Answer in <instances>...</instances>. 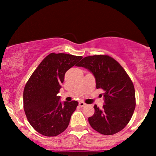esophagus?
Listing matches in <instances>:
<instances>
[{
  "label": "esophagus",
  "mask_w": 156,
  "mask_h": 156,
  "mask_svg": "<svg viewBox=\"0 0 156 156\" xmlns=\"http://www.w3.org/2000/svg\"><path fill=\"white\" fill-rule=\"evenodd\" d=\"M79 105H80V106H81V107H83V106H84L85 105H86V104L83 101H80L79 102Z\"/></svg>",
  "instance_id": "obj_1"
}]
</instances>
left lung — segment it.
Returning a JSON list of instances; mask_svg holds the SVG:
<instances>
[{
  "label": "left lung",
  "mask_w": 156,
  "mask_h": 156,
  "mask_svg": "<svg viewBox=\"0 0 156 156\" xmlns=\"http://www.w3.org/2000/svg\"><path fill=\"white\" fill-rule=\"evenodd\" d=\"M77 67L87 68L96 80L97 89L104 91L102 109L94 105V114L88 119L95 131L103 135H114L124 129L136 107L135 89L126 72L113 57L106 55L83 58Z\"/></svg>",
  "instance_id": "1"
}]
</instances>
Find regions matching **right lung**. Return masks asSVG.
Returning <instances> with one entry per match:
<instances>
[{"label":"right lung","mask_w":156,"mask_h":156,"mask_svg":"<svg viewBox=\"0 0 156 156\" xmlns=\"http://www.w3.org/2000/svg\"><path fill=\"white\" fill-rule=\"evenodd\" d=\"M82 56L50 53L32 74L23 91V108L33 129L45 136H56L65 131L78 102L59 101L57 96L68 69Z\"/></svg>","instance_id":"right-lung-1"}]
</instances>
